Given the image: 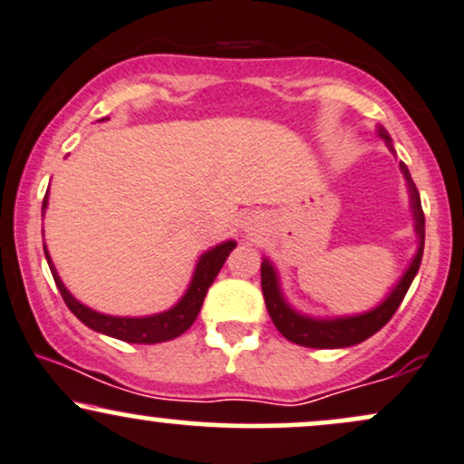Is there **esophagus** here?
<instances>
[{
    "label": "esophagus",
    "instance_id": "1",
    "mask_svg": "<svg viewBox=\"0 0 464 464\" xmlns=\"http://www.w3.org/2000/svg\"><path fill=\"white\" fill-rule=\"evenodd\" d=\"M253 227H255V220H250V222H248V228H250V231H253Z\"/></svg>",
    "mask_w": 464,
    "mask_h": 464
}]
</instances>
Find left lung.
I'll return each mask as SVG.
<instances>
[{"label": "left lung", "mask_w": 464, "mask_h": 464, "mask_svg": "<svg viewBox=\"0 0 464 464\" xmlns=\"http://www.w3.org/2000/svg\"><path fill=\"white\" fill-rule=\"evenodd\" d=\"M377 137H382L391 152H395L392 148V140L388 135L386 129H377ZM401 168L403 179H406L408 191H410V209H412L414 218V233L419 237L417 253H414L412 262L406 268V273L401 275V279L397 281V285L388 292V296L372 310L364 314H355V316H334V318H318V316H307V314L296 312L290 303L285 301L284 292H281L279 284V273L270 262L268 257H264L262 262V292L266 299V310H268L270 318H273L275 327L279 329L284 338L290 343L301 344V347H312V349H344L353 347V344L364 343L366 338H371L372 334L380 332L384 324L391 321L392 314L397 312V307L401 305L403 296H406L410 284L419 273L420 257H423V244H425V216L420 209V198L417 185L412 183L408 168L403 163H399Z\"/></svg>", "instance_id": "1"}]
</instances>
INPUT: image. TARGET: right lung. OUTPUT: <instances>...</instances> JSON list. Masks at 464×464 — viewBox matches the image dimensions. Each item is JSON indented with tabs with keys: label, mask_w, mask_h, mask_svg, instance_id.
Returning a JSON list of instances; mask_svg holds the SVG:
<instances>
[{
	"label": "right lung",
	"mask_w": 464,
	"mask_h": 464,
	"mask_svg": "<svg viewBox=\"0 0 464 464\" xmlns=\"http://www.w3.org/2000/svg\"><path fill=\"white\" fill-rule=\"evenodd\" d=\"M47 209V194L44 198V214ZM237 246L236 239H227V242L218 244V246L209 248L207 253H202L196 262L194 275H191V281L185 290V295L180 296V301L169 310L152 314V316H111V314L95 312L92 307L82 305L78 299H73L72 292L67 290L65 284L58 276L54 264H52L50 253H47L45 244V259L50 264L52 276H54L56 287L61 290L63 301L67 303L69 310L73 312V316L78 318L80 323L87 324L93 332H100L104 335H111V338L124 340V343L132 344H154V343H165V340L179 338L180 334H185L194 324L196 316H198L202 301H205L207 290L214 284V279L220 273V268L225 266L228 253Z\"/></svg>",
	"instance_id": "add662e5"
}]
</instances>
